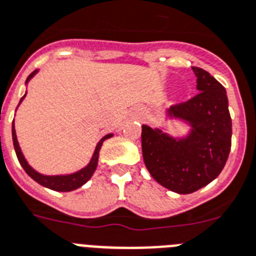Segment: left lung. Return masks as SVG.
I'll use <instances>...</instances> for the list:
<instances>
[{"mask_svg":"<svg viewBox=\"0 0 256 256\" xmlns=\"http://www.w3.org/2000/svg\"><path fill=\"white\" fill-rule=\"evenodd\" d=\"M197 78L193 98L166 110L167 120L189 128L184 135L142 124L143 160L160 186L188 194L208 186L225 167L232 147V118L225 88L209 72L192 67Z\"/></svg>","mask_w":256,"mask_h":256,"instance_id":"1","label":"left lung"}]
</instances>
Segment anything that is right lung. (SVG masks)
Returning <instances> with one entry per match:
<instances>
[{"label": "right lung", "mask_w": 256, "mask_h": 256, "mask_svg": "<svg viewBox=\"0 0 256 256\" xmlns=\"http://www.w3.org/2000/svg\"><path fill=\"white\" fill-rule=\"evenodd\" d=\"M38 74V70H34L32 74L26 78V86L28 84V81L31 78H34L35 74ZM27 94V90L24 93V96L20 98V104H18V106L20 105V102L24 101V97ZM12 135H13V144H14V150H16V158H18V160H20V166L24 167V170L26 171V174L30 176L32 180L40 184V186H46V188L52 189V190H56V192H70V190H74V189L80 188L85 184V182L90 180V178L94 174L96 168H97V164H98V155H100V150L102 147V143L106 140V139L112 138L114 134H106L105 136L100 139L98 143H97V146L94 148V152H93L92 158H90V160L89 163L82 167L81 170L76 172H72V174H67V175H43L40 172H38L36 170L31 167L28 162L26 160V158H24V152H22V150L20 147V143H18V139H16V124H12Z\"/></svg>", "instance_id": "1"}]
</instances>
